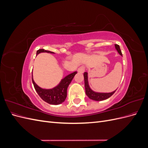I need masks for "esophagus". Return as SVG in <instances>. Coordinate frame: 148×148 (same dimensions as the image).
I'll return each mask as SVG.
<instances>
[{
    "label": "esophagus",
    "instance_id": "1",
    "mask_svg": "<svg viewBox=\"0 0 148 148\" xmlns=\"http://www.w3.org/2000/svg\"><path fill=\"white\" fill-rule=\"evenodd\" d=\"M84 70H85V67H84V66H80L79 68H78V71L79 73H84Z\"/></svg>",
    "mask_w": 148,
    "mask_h": 148
}]
</instances>
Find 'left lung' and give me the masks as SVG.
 <instances>
[{
	"instance_id": "8db88e82",
	"label": "left lung",
	"mask_w": 148,
	"mask_h": 148,
	"mask_svg": "<svg viewBox=\"0 0 148 148\" xmlns=\"http://www.w3.org/2000/svg\"><path fill=\"white\" fill-rule=\"evenodd\" d=\"M115 49L119 52L120 56H122V52H121L120 46L117 44H115ZM84 87H85V92H86V95L88 96V97L93 101H104L105 99H108L112 95H113L116 90L111 92H98L92 91L89 87V82H88V75L87 72L84 73Z\"/></svg>"
}]
</instances>
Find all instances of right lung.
<instances>
[{"label":"right lung","instance_id":"right-lung-1","mask_svg":"<svg viewBox=\"0 0 148 148\" xmlns=\"http://www.w3.org/2000/svg\"><path fill=\"white\" fill-rule=\"evenodd\" d=\"M42 52H47L51 53H55L54 52L44 50V49H39L37 51L36 56L39 53ZM77 73V71L71 73L63 79H61L59 84L54 88L52 89H43L39 87L38 85L36 83L33 78V71H32V82L35 88V90L38 92V95L41 99L45 102L52 105H58L62 104L64 102L67 95V88L71 83V80L74 78L75 75Z\"/></svg>","mask_w":148,"mask_h":148}]
</instances>
